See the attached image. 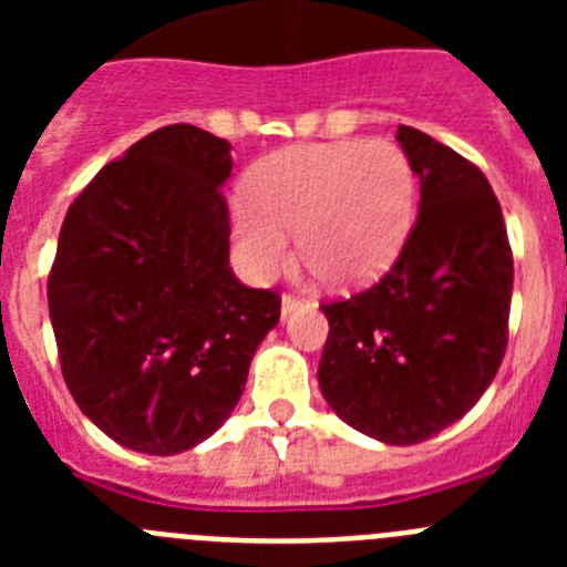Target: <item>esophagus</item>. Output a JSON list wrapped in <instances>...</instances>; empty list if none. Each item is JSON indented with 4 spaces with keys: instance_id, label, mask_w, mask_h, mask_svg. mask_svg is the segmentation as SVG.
Wrapping results in <instances>:
<instances>
[{
    "instance_id": "esophagus-1",
    "label": "esophagus",
    "mask_w": 567,
    "mask_h": 567,
    "mask_svg": "<svg viewBox=\"0 0 567 567\" xmlns=\"http://www.w3.org/2000/svg\"><path fill=\"white\" fill-rule=\"evenodd\" d=\"M307 307H309L307 298H300V295H284V300H280V315L289 318V315L295 312H303Z\"/></svg>"
}]
</instances>
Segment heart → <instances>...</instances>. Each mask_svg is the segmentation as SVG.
I'll use <instances>...</instances> for the list:
<instances>
[{
    "mask_svg": "<svg viewBox=\"0 0 567 567\" xmlns=\"http://www.w3.org/2000/svg\"><path fill=\"white\" fill-rule=\"evenodd\" d=\"M417 209V182L392 142L346 138L295 144L258 162L233 204L235 249L244 272L269 280L292 252L334 287L369 284L403 249Z\"/></svg>",
    "mask_w": 567,
    "mask_h": 567,
    "instance_id": "1",
    "label": "heart"
}]
</instances>
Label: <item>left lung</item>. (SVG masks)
Masks as SVG:
<instances>
[{
    "mask_svg": "<svg viewBox=\"0 0 567 567\" xmlns=\"http://www.w3.org/2000/svg\"><path fill=\"white\" fill-rule=\"evenodd\" d=\"M398 142L420 175L417 221L378 284L320 303L329 338L318 380L352 429L414 445L463 417L497 374L514 255L477 164L405 124Z\"/></svg>",
    "mask_w": 567,
    "mask_h": 567,
    "instance_id": "left-lung-1",
    "label": "left lung"
}]
</instances>
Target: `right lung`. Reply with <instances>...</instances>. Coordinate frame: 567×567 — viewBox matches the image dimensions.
Here are the masks:
<instances>
[{
  "label": "right lung",
  "mask_w": 567,
  "mask_h": 567,
  "mask_svg": "<svg viewBox=\"0 0 567 567\" xmlns=\"http://www.w3.org/2000/svg\"><path fill=\"white\" fill-rule=\"evenodd\" d=\"M229 144L169 124L104 164L64 215L48 307L70 394L133 452H187L229 417L280 318L229 267Z\"/></svg>",
  "instance_id": "add662e5"
}]
</instances>
